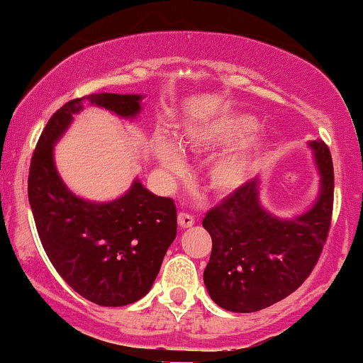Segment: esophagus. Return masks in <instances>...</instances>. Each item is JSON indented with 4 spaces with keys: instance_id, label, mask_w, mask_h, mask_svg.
<instances>
[{
    "instance_id": "34e87169",
    "label": "esophagus",
    "mask_w": 363,
    "mask_h": 363,
    "mask_svg": "<svg viewBox=\"0 0 363 363\" xmlns=\"http://www.w3.org/2000/svg\"><path fill=\"white\" fill-rule=\"evenodd\" d=\"M194 223H195L194 216H190L186 213L178 214V225H180V228H190V226H194Z\"/></svg>"
}]
</instances>
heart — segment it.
<instances>
[{"label": "heart", "instance_id": "heart-1", "mask_svg": "<svg viewBox=\"0 0 363 363\" xmlns=\"http://www.w3.org/2000/svg\"><path fill=\"white\" fill-rule=\"evenodd\" d=\"M257 128V121L254 116L235 115V116H219L207 121L202 127L195 128L190 135L189 145L192 149H216L228 147L245 138ZM160 164L169 174H178L183 168V161L178 149L168 140H157L154 145ZM259 156V145H243L236 152L226 154L213 162L207 171L209 186L216 192H231L238 189L247 180L248 173L254 168L255 160Z\"/></svg>", "mask_w": 363, "mask_h": 363}]
</instances>
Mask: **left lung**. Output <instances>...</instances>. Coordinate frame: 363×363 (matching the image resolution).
Wrapping results in <instances>:
<instances>
[{
  "mask_svg": "<svg viewBox=\"0 0 363 363\" xmlns=\"http://www.w3.org/2000/svg\"><path fill=\"white\" fill-rule=\"evenodd\" d=\"M308 145L320 173V192L307 213L293 219L269 214L260 206L254 178L203 218L202 226L213 238L203 283L219 307L242 313L262 311L311 276L331 228L335 171L323 140Z\"/></svg>",
  "mask_w": 363,
  "mask_h": 363,
  "instance_id": "left-lung-1",
  "label": "left lung"
}]
</instances>
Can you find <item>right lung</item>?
Returning <instances> with one entry per match:
<instances>
[{
	"mask_svg": "<svg viewBox=\"0 0 363 363\" xmlns=\"http://www.w3.org/2000/svg\"><path fill=\"white\" fill-rule=\"evenodd\" d=\"M121 118L140 113L138 94H91L61 106L40 133L28 169V202L44 252L80 296L123 307L147 295L177 236L173 199L157 197L135 180L111 202L77 197L60 178L52 145L84 109V101Z\"/></svg>",
	"mask_w": 363,
	"mask_h": 363,
	"instance_id": "right-lung-1",
	"label": "right lung"
}]
</instances>
